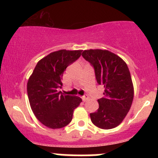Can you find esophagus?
<instances>
[{"instance_id": "34e87169", "label": "esophagus", "mask_w": 158, "mask_h": 158, "mask_svg": "<svg viewBox=\"0 0 158 158\" xmlns=\"http://www.w3.org/2000/svg\"><path fill=\"white\" fill-rule=\"evenodd\" d=\"M88 99H89V97H88V95H85L82 97V100L84 101V102H86L87 100H88Z\"/></svg>"}]
</instances>
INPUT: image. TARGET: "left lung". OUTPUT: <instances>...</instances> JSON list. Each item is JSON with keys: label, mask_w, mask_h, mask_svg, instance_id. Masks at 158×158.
Masks as SVG:
<instances>
[{"label": "left lung", "mask_w": 158, "mask_h": 158, "mask_svg": "<svg viewBox=\"0 0 158 158\" xmlns=\"http://www.w3.org/2000/svg\"><path fill=\"white\" fill-rule=\"evenodd\" d=\"M81 56L94 66L96 79L104 86V97L98 99L99 108L90 114L96 126L110 129L118 126L126 117L134 99V85L126 63L108 50L90 49Z\"/></svg>", "instance_id": "obj_1"}]
</instances>
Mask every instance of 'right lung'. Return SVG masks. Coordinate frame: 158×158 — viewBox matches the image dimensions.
I'll return each instance as SVG.
<instances>
[{
	"instance_id": "1",
	"label": "right lung",
	"mask_w": 158,
	"mask_h": 158,
	"mask_svg": "<svg viewBox=\"0 0 158 158\" xmlns=\"http://www.w3.org/2000/svg\"><path fill=\"white\" fill-rule=\"evenodd\" d=\"M82 50H60L39 61L27 81V95L34 115L52 129L66 126L81 100L77 96L58 91L63 73L69 64L80 57Z\"/></svg>"
}]
</instances>
